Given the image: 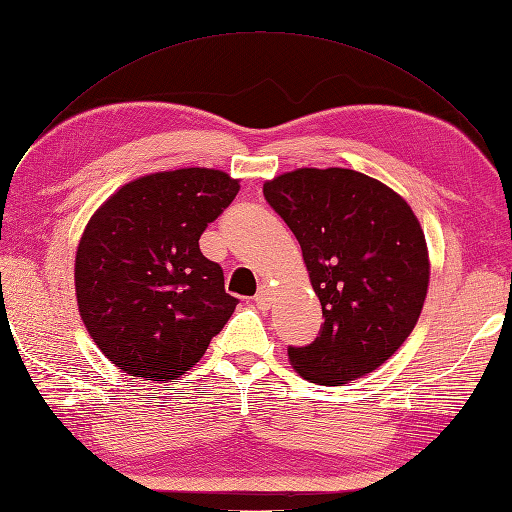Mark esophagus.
Segmentation results:
<instances>
[{
  "label": "esophagus",
  "instance_id": "esophagus-1",
  "mask_svg": "<svg viewBox=\"0 0 512 512\" xmlns=\"http://www.w3.org/2000/svg\"><path fill=\"white\" fill-rule=\"evenodd\" d=\"M272 296H274L272 287H270V285H261L259 290H257V294H255V303H257L261 309H268V307L272 305Z\"/></svg>",
  "mask_w": 512,
  "mask_h": 512
}]
</instances>
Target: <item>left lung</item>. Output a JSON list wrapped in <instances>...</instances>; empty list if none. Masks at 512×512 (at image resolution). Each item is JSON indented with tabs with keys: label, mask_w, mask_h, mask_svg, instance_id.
I'll return each mask as SVG.
<instances>
[{
	"label": "left lung",
	"mask_w": 512,
	"mask_h": 512,
	"mask_svg": "<svg viewBox=\"0 0 512 512\" xmlns=\"http://www.w3.org/2000/svg\"><path fill=\"white\" fill-rule=\"evenodd\" d=\"M264 196L296 235L324 316L316 342L287 350L292 368L326 387L381 368L428 294V246L411 205L350 168H296L268 179Z\"/></svg>",
	"instance_id": "obj_1"
}]
</instances>
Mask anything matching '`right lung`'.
<instances>
[{
    "label": "right lung",
    "mask_w": 512,
    "mask_h": 512,
    "mask_svg": "<svg viewBox=\"0 0 512 512\" xmlns=\"http://www.w3.org/2000/svg\"><path fill=\"white\" fill-rule=\"evenodd\" d=\"M240 179L177 168L125 183L90 216L75 253L82 322L116 368L175 383L201 361L238 298L199 248Z\"/></svg>",
    "instance_id": "add662e5"
}]
</instances>
